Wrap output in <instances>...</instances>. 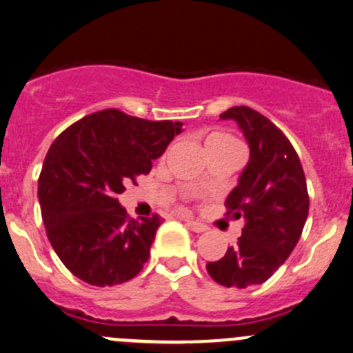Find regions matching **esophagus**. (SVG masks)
Wrapping results in <instances>:
<instances>
[{"label": "esophagus", "mask_w": 353, "mask_h": 353, "mask_svg": "<svg viewBox=\"0 0 353 353\" xmlns=\"http://www.w3.org/2000/svg\"><path fill=\"white\" fill-rule=\"evenodd\" d=\"M184 221L188 222V225H190L194 232H205L208 229L207 225L201 224V222H198V221H193V219H184Z\"/></svg>", "instance_id": "34e87169"}]
</instances>
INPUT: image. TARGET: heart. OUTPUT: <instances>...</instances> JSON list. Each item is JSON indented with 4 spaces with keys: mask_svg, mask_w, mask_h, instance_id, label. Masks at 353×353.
Masks as SVG:
<instances>
[{
    "mask_svg": "<svg viewBox=\"0 0 353 353\" xmlns=\"http://www.w3.org/2000/svg\"><path fill=\"white\" fill-rule=\"evenodd\" d=\"M229 141H234V139L228 134H222V132H212V134L207 136V139H205V146L222 145V143H229Z\"/></svg>",
    "mask_w": 353,
    "mask_h": 353,
    "instance_id": "b5f03b06",
    "label": "heart"
}]
</instances>
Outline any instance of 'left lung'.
Here are the masks:
<instances>
[{
    "mask_svg": "<svg viewBox=\"0 0 353 353\" xmlns=\"http://www.w3.org/2000/svg\"><path fill=\"white\" fill-rule=\"evenodd\" d=\"M234 121L250 148L238 186L225 198L228 214L243 219L238 245L207 263L210 278L225 288L268 281L299 243L309 215L305 174L292 143L269 119L250 107L221 115Z\"/></svg>",
    "mask_w": 353,
    "mask_h": 353,
    "instance_id": "8db88e82",
    "label": "left lung"
}]
</instances>
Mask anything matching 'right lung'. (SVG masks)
I'll list each match as a JSON object with an SVG mask.
<instances>
[{
    "label": "right lung",
    "instance_id": "add662e5",
    "mask_svg": "<svg viewBox=\"0 0 353 353\" xmlns=\"http://www.w3.org/2000/svg\"><path fill=\"white\" fill-rule=\"evenodd\" d=\"M181 122L145 121L108 108L65 129L37 183L48 239L65 268L93 286L139 274L162 217L129 219L117 196L152 170Z\"/></svg>",
    "mask_w": 353,
    "mask_h": 353
}]
</instances>
